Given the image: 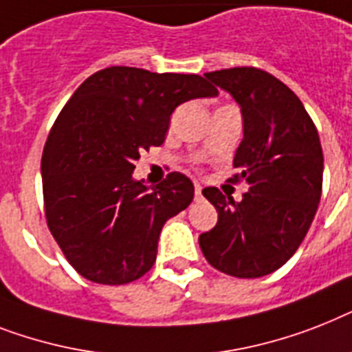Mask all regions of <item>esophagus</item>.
<instances>
[{
	"instance_id": "obj_1",
	"label": "esophagus",
	"mask_w": 352,
	"mask_h": 352,
	"mask_svg": "<svg viewBox=\"0 0 352 352\" xmlns=\"http://www.w3.org/2000/svg\"><path fill=\"white\" fill-rule=\"evenodd\" d=\"M195 199H202V186L201 184H195Z\"/></svg>"
}]
</instances>
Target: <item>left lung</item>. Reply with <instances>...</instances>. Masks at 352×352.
<instances>
[{
    "instance_id": "1",
    "label": "left lung",
    "mask_w": 352,
    "mask_h": 352,
    "mask_svg": "<svg viewBox=\"0 0 352 352\" xmlns=\"http://www.w3.org/2000/svg\"><path fill=\"white\" fill-rule=\"evenodd\" d=\"M242 111L244 139L231 181H245L241 202L204 188L219 211L217 226L199 236L206 260L236 278L270 275L295 255L318 210L324 153L315 122L295 92L255 67L208 72Z\"/></svg>"
}]
</instances>
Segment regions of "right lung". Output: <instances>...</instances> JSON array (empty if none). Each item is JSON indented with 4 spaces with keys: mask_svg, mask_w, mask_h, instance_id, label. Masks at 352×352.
<instances>
[{
    "mask_svg": "<svg viewBox=\"0 0 352 352\" xmlns=\"http://www.w3.org/2000/svg\"><path fill=\"white\" fill-rule=\"evenodd\" d=\"M217 94L195 74L110 67L68 99L43 150V199L48 230L79 275L121 285L151 270L162 226L195 190L179 171L148 190L131 177L133 161L164 142L179 104Z\"/></svg>",
    "mask_w": 352,
    "mask_h": 352,
    "instance_id": "right-lung-1",
    "label": "right lung"
}]
</instances>
